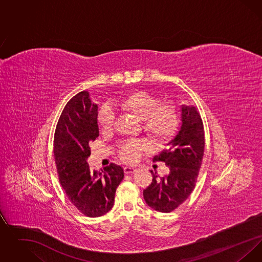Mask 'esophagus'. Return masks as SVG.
<instances>
[{
	"label": "esophagus",
	"instance_id": "34e87169",
	"mask_svg": "<svg viewBox=\"0 0 262 262\" xmlns=\"http://www.w3.org/2000/svg\"><path fill=\"white\" fill-rule=\"evenodd\" d=\"M124 171H125V174H133L137 171V169L134 168V167H125Z\"/></svg>",
	"mask_w": 262,
	"mask_h": 262
}]
</instances>
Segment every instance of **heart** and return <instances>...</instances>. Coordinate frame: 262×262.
Segmentation results:
<instances>
[{
	"label": "heart",
	"instance_id": "obj_1",
	"mask_svg": "<svg viewBox=\"0 0 262 262\" xmlns=\"http://www.w3.org/2000/svg\"><path fill=\"white\" fill-rule=\"evenodd\" d=\"M116 105L122 112L140 121L142 133L153 143L162 144L174 135L178 124V115L174 106L159 104L155 97L143 91L129 93L118 100ZM98 123L102 133L111 130L114 124L113 113L108 109L101 110ZM146 147L145 142L140 140L126 142L122 145L120 154L125 162L135 163Z\"/></svg>",
	"mask_w": 262,
	"mask_h": 262
}]
</instances>
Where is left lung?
Returning a JSON list of instances; mask_svg holds the SVG:
<instances>
[{"label":"left lung","mask_w":262,"mask_h":262,"mask_svg":"<svg viewBox=\"0 0 262 262\" xmlns=\"http://www.w3.org/2000/svg\"><path fill=\"white\" fill-rule=\"evenodd\" d=\"M179 119L174 136L166 143L167 148L153 157L170 168V173L160 178L152 174V183L143 189L147 205L159 212L173 211L187 200L194 188L204 154V129L200 113L192 105L177 108Z\"/></svg>","instance_id":"obj_1"}]
</instances>
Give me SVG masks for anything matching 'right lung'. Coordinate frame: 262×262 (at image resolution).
I'll return each instance as SVG.
<instances>
[{"mask_svg":"<svg viewBox=\"0 0 262 262\" xmlns=\"http://www.w3.org/2000/svg\"><path fill=\"white\" fill-rule=\"evenodd\" d=\"M99 106L88 91L70 100L62 110L54 137V156L59 180L70 201L88 217L110 211L124 169L112 163L104 171H91L90 144L99 137Z\"/></svg>","mask_w":262,"mask_h":262,"instance_id":"add662e5","label":"right lung"}]
</instances>
